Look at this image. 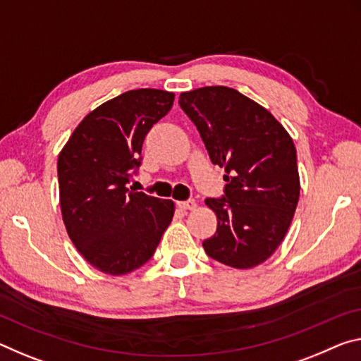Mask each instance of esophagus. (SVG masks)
Listing matches in <instances>:
<instances>
[{"instance_id": "34e87169", "label": "esophagus", "mask_w": 361, "mask_h": 361, "mask_svg": "<svg viewBox=\"0 0 361 361\" xmlns=\"http://www.w3.org/2000/svg\"><path fill=\"white\" fill-rule=\"evenodd\" d=\"M178 207L181 210H194L197 207V204H196V201H194V199H188V201H180Z\"/></svg>"}]
</instances>
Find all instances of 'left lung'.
<instances>
[{"instance_id":"left-lung-1","label":"left lung","mask_w":361,"mask_h":361,"mask_svg":"<svg viewBox=\"0 0 361 361\" xmlns=\"http://www.w3.org/2000/svg\"><path fill=\"white\" fill-rule=\"evenodd\" d=\"M214 165L225 169V196L205 199L216 231L204 250L223 265L247 270L274 254L299 202L294 141L259 102L234 88L204 87L180 94Z\"/></svg>"}]
</instances>
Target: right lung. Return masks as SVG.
Listing matches in <instances>:
<instances>
[{"label": "right lung", "instance_id": "1", "mask_svg": "<svg viewBox=\"0 0 361 361\" xmlns=\"http://www.w3.org/2000/svg\"><path fill=\"white\" fill-rule=\"evenodd\" d=\"M170 91L140 88L109 99L73 130L57 157L68 238L91 267L112 276L151 259L175 214L170 199L128 191L147 131L173 106Z\"/></svg>", "mask_w": 361, "mask_h": 361}]
</instances>
